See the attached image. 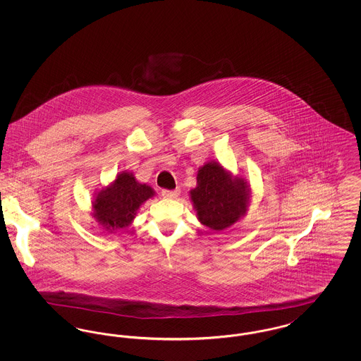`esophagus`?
<instances>
[{
  "label": "esophagus",
  "instance_id": "esophagus-1",
  "mask_svg": "<svg viewBox=\"0 0 361 361\" xmlns=\"http://www.w3.org/2000/svg\"><path fill=\"white\" fill-rule=\"evenodd\" d=\"M161 193H162V196H164V197H168V199H176V197L180 195V188L173 189V190L164 189Z\"/></svg>",
  "mask_w": 361,
  "mask_h": 361
}]
</instances>
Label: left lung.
<instances>
[{
	"mask_svg": "<svg viewBox=\"0 0 361 361\" xmlns=\"http://www.w3.org/2000/svg\"><path fill=\"white\" fill-rule=\"evenodd\" d=\"M189 193L197 219L216 231L235 224L249 206L246 181L234 178L214 161L199 169L197 187Z\"/></svg>",
	"mask_w": 361,
	"mask_h": 361,
	"instance_id": "1",
	"label": "left lung"
}]
</instances>
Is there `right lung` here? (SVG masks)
<instances>
[{"instance_id":"right-lung-1","label":"right lung","mask_w":361,"mask_h":361,"mask_svg":"<svg viewBox=\"0 0 361 361\" xmlns=\"http://www.w3.org/2000/svg\"><path fill=\"white\" fill-rule=\"evenodd\" d=\"M153 196L154 189L139 184L133 173H119L115 181L96 196L93 216L109 233L126 228L134 221L139 207Z\"/></svg>"}]
</instances>
